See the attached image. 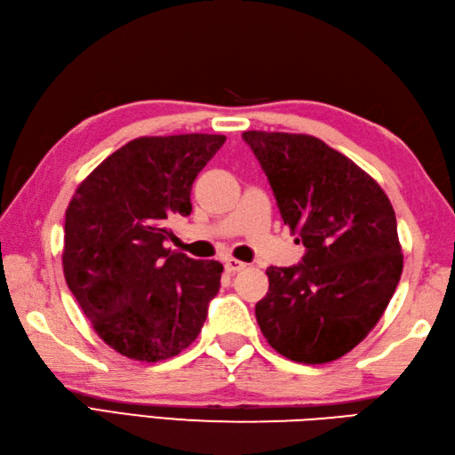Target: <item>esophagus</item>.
I'll return each instance as SVG.
<instances>
[{
    "mask_svg": "<svg viewBox=\"0 0 455 455\" xmlns=\"http://www.w3.org/2000/svg\"><path fill=\"white\" fill-rule=\"evenodd\" d=\"M225 268H227V272H230V274H236V272H240V270H244L246 264L240 262V260H235V258H227V260H225Z\"/></svg>",
    "mask_w": 455,
    "mask_h": 455,
    "instance_id": "esophagus-1",
    "label": "esophagus"
}]
</instances>
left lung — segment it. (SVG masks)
I'll return each mask as SVG.
<instances>
[{
	"label": "left lung",
	"instance_id": "left-lung-1",
	"mask_svg": "<svg viewBox=\"0 0 455 455\" xmlns=\"http://www.w3.org/2000/svg\"><path fill=\"white\" fill-rule=\"evenodd\" d=\"M301 262L270 266L256 319L275 351L298 363L343 357L385 314L403 274L395 209L349 157L304 133L244 132Z\"/></svg>",
	"mask_w": 455,
	"mask_h": 455
}]
</instances>
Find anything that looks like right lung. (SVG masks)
Listing matches in <instances>:
<instances>
[{
    "label": "right lung",
    "mask_w": 455,
    "mask_h": 455,
    "mask_svg": "<svg viewBox=\"0 0 455 455\" xmlns=\"http://www.w3.org/2000/svg\"><path fill=\"white\" fill-rule=\"evenodd\" d=\"M225 136L138 138L78 185L65 217L62 270L94 331L133 361L189 347L220 288L222 264L165 248L191 215V187Z\"/></svg>",
    "instance_id": "1"
}]
</instances>
